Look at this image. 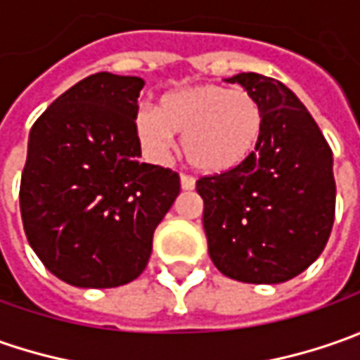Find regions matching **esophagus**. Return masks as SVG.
Returning a JSON list of instances; mask_svg holds the SVG:
<instances>
[{
  "label": "esophagus",
  "mask_w": 360,
  "mask_h": 360,
  "mask_svg": "<svg viewBox=\"0 0 360 360\" xmlns=\"http://www.w3.org/2000/svg\"><path fill=\"white\" fill-rule=\"evenodd\" d=\"M180 186H182V190H194L196 180H194L192 176H188V174H182V176H180Z\"/></svg>",
  "instance_id": "esophagus-1"
}]
</instances>
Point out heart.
<instances>
[{"mask_svg": "<svg viewBox=\"0 0 360 360\" xmlns=\"http://www.w3.org/2000/svg\"><path fill=\"white\" fill-rule=\"evenodd\" d=\"M264 128V110L252 91L202 84L172 91L158 110L136 114V134L148 154L164 158L174 134L182 136L184 158L202 172H226L255 154Z\"/></svg>", "mask_w": 360, "mask_h": 360, "instance_id": "1", "label": "heart"}]
</instances>
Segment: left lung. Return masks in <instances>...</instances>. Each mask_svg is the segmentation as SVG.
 Listing matches in <instances>:
<instances>
[{"label":"left lung","instance_id":"8db88e82","mask_svg":"<svg viewBox=\"0 0 360 360\" xmlns=\"http://www.w3.org/2000/svg\"><path fill=\"white\" fill-rule=\"evenodd\" d=\"M229 82L258 98L264 128L244 164L196 182L208 255L234 281L284 283L309 269L330 236L337 198L333 150L283 82L255 72Z\"/></svg>","mask_w":360,"mask_h":360}]
</instances>
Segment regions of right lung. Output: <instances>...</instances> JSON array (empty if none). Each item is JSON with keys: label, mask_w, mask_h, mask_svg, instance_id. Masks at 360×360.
<instances>
[{"label": "right lung", "mask_w": 360, "mask_h": 360, "mask_svg": "<svg viewBox=\"0 0 360 360\" xmlns=\"http://www.w3.org/2000/svg\"><path fill=\"white\" fill-rule=\"evenodd\" d=\"M144 79L100 72L35 120L21 172L23 230L44 266L82 288H112L144 272L154 230L180 176L140 160Z\"/></svg>", "instance_id": "right-lung-1"}]
</instances>
